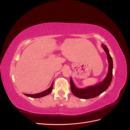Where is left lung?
Returning a JSON list of instances; mask_svg holds the SVG:
<instances>
[{"instance_id": "8db88e82", "label": "left lung", "mask_w": 130, "mask_h": 130, "mask_svg": "<svg viewBox=\"0 0 130 130\" xmlns=\"http://www.w3.org/2000/svg\"><path fill=\"white\" fill-rule=\"evenodd\" d=\"M101 46L103 47L105 52L107 55V60L109 63L108 73L106 75L104 80L100 82L99 84L91 86H88V87L84 88H79L76 87L72 80V78L70 77V84L72 92L75 96H76L77 98L83 99H88L95 98L99 95L101 93L104 92L108 88L111 83L113 76L112 58L110 55L107 46L104 44H102Z\"/></svg>"}]
</instances>
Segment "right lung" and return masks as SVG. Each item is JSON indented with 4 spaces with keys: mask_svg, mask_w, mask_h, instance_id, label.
Returning <instances> with one entry per match:
<instances>
[{
    "mask_svg": "<svg viewBox=\"0 0 130 130\" xmlns=\"http://www.w3.org/2000/svg\"><path fill=\"white\" fill-rule=\"evenodd\" d=\"M53 88V81L52 82V85H51L50 87L48 89H47L46 90H44V91H43L42 92L36 93V94H24H24L25 95L29 97L33 98H41V97L48 95L49 94H50L51 92H52Z\"/></svg>",
    "mask_w": 130,
    "mask_h": 130,
    "instance_id": "add662e5",
    "label": "right lung"
}]
</instances>
